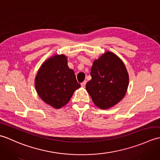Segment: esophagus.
Wrapping results in <instances>:
<instances>
[{
  "label": "esophagus",
  "instance_id": "esophagus-1",
  "mask_svg": "<svg viewBox=\"0 0 160 160\" xmlns=\"http://www.w3.org/2000/svg\"><path fill=\"white\" fill-rule=\"evenodd\" d=\"M86 83H87V81L86 80L83 81V82L81 83V86H82V87H85V85H86Z\"/></svg>",
  "mask_w": 160,
  "mask_h": 160
}]
</instances>
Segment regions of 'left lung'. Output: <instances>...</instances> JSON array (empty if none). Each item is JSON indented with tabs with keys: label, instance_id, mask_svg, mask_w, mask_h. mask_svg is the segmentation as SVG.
I'll return each mask as SVG.
<instances>
[{
	"label": "left lung",
	"instance_id": "left-lung-1",
	"mask_svg": "<svg viewBox=\"0 0 160 160\" xmlns=\"http://www.w3.org/2000/svg\"><path fill=\"white\" fill-rule=\"evenodd\" d=\"M91 76L86 89L96 107L108 109L123 99L129 77L123 61L116 54L107 52L95 60Z\"/></svg>",
	"mask_w": 160,
	"mask_h": 160
}]
</instances>
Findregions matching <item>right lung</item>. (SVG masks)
I'll return each mask as SVG.
<instances>
[{
	"label": "right lung",
	"mask_w": 160,
	"mask_h": 160,
	"mask_svg": "<svg viewBox=\"0 0 160 160\" xmlns=\"http://www.w3.org/2000/svg\"><path fill=\"white\" fill-rule=\"evenodd\" d=\"M34 83L39 97L56 109L65 106L74 91L80 87L64 54H55L46 60L38 71Z\"/></svg>",
	"instance_id": "obj_1"
}]
</instances>
